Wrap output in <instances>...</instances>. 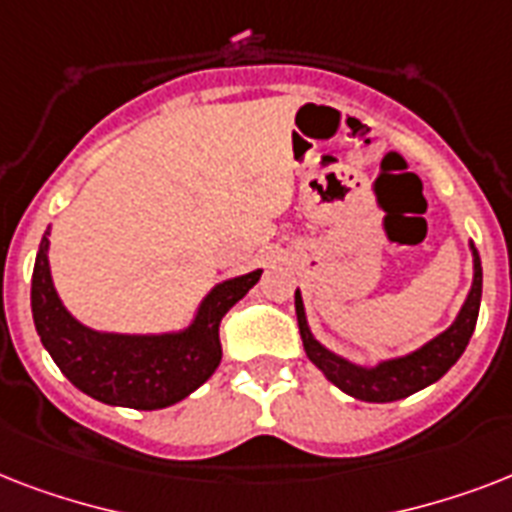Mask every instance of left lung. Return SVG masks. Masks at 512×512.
Segmentation results:
<instances>
[{"label": "left lung", "mask_w": 512, "mask_h": 512, "mask_svg": "<svg viewBox=\"0 0 512 512\" xmlns=\"http://www.w3.org/2000/svg\"><path fill=\"white\" fill-rule=\"evenodd\" d=\"M473 287L470 295L462 305L460 316L452 327L441 332L436 340H430L428 345H422L420 350H414L404 358H393V361H382V364L364 369L345 361V358L335 356L332 350H327L321 342L313 340L308 321H305V308L300 292H295V311L297 324H300V337H303V348L308 353L313 364L319 366L321 372L327 374L329 382H335L337 388L345 390L348 396L361 398V401H372V404H388V401H398L417 393V390L428 388L430 382L441 380L454 364L457 358L468 348L470 335L476 329L478 308H481V260L473 247Z\"/></svg>", "instance_id": "obj_1"}]
</instances>
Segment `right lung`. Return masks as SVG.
<instances>
[{
  "label": "right lung",
  "mask_w": 512,
  "mask_h": 512,
  "mask_svg": "<svg viewBox=\"0 0 512 512\" xmlns=\"http://www.w3.org/2000/svg\"><path fill=\"white\" fill-rule=\"evenodd\" d=\"M47 233L36 252L31 311L42 345L58 369L87 396L130 409H164L212 377L220 358V321L260 281L252 271L217 284L196 319L177 335H103L82 327L58 300L47 263Z\"/></svg>",
  "instance_id": "right-lung-1"
}]
</instances>
